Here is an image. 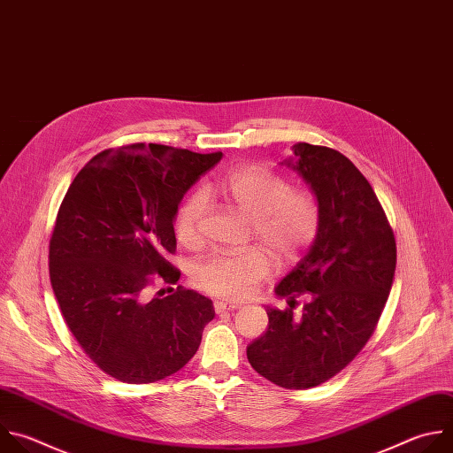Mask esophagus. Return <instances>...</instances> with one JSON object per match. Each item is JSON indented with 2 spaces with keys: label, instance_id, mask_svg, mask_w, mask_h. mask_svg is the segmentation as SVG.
I'll list each match as a JSON object with an SVG mask.
<instances>
[{
  "label": "esophagus",
  "instance_id": "1",
  "mask_svg": "<svg viewBox=\"0 0 453 453\" xmlns=\"http://www.w3.org/2000/svg\"><path fill=\"white\" fill-rule=\"evenodd\" d=\"M235 309H239V305H235V303L214 302V311H216L218 314H221V312H230V311H235Z\"/></svg>",
  "mask_w": 453,
  "mask_h": 453
}]
</instances>
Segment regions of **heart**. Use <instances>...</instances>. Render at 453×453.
<instances>
[{
	"label": "heart",
	"mask_w": 453,
	"mask_h": 453,
	"mask_svg": "<svg viewBox=\"0 0 453 453\" xmlns=\"http://www.w3.org/2000/svg\"><path fill=\"white\" fill-rule=\"evenodd\" d=\"M234 207L250 219V239L261 248L241 253H214L193 271L195 286L216 298L241 302L251 298L271 269L270 253L279 264L295 260L316 237L319 205L312 193L289 189L288 180L264 165H248L232 173L219 186ZM207 198L202 191L188 195L174 214V235L180 244L202 242V219Z\"/></svg>",
	"instance_id": "b5f03b06"
}]
</instances>
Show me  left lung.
Masks as SVG:
<instances>
[{"mask_svg": "<svg viewBox=\"0 0 453 453\" xmlns=\"http://www.w3.org/2000/svg\"><path fill=\"white\" fill-rule=\"evenodd\" d=\"M295 167L319 205L309 253L275 288L286 311L267 307V330L246 355L251 368L280 388H316L344 370L365 348L386 307L396 267V241L366 180L337 150L298 142ZM307 294L303 314L296 298Z\"/></svg>", "mask_w": 453, "mask_h": 453, "instance_id": "1", "label": "left lung"}]
</instances>
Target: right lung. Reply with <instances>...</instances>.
I'll use <instances>...</instances> for the list:
<instances>
[{
	"label": "right lung",
	"mask_w": 453,
	"mask_h": 453,
	"mask_svg": "<svg viewBox=\"0 0 453 453\" xmlns=\"http://www.w3.org/2000/svg\"><path fill=\"white\" fill-rule=\"evenodd\" d=\"M223 153L128 144L90 158L69 186L50 239V280L60 312L93 363L127 384L182 370L214 319L212 302L169 288L174 214L188 189Z\"/></svg>",
	"instance_id": "1"
}]
</instances>
